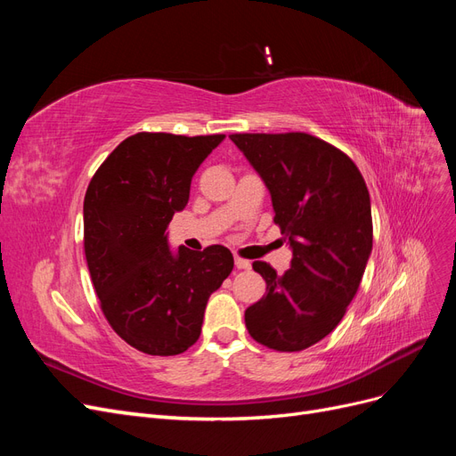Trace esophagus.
<instances>
[{
    "label": "esophagus",
    "instance_id": "34e87169",
    "mask_svg": "<svg viewBox=\"0 0 456 456\" xmlns=\"http://www.w3.org/2000/svg\"><path fill=\"white\" fill-rule=\"evenodd\" d=\"M233 262H236V268H240V270H249L251 268V262L247 258L238 256V255H236V258H233Z\"/></svg>",
    "mask_w": 456,
    "mask_h": 456
}]
</instances>
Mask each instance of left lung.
Here are the masks:
<instances>
[{
  "mask_svg": "<svg viewBox=\"0 0 456 456\" xmlns=\"http://www.w3.org/2000/svg\"><path fill=\"white\" fill-rule=\"evenodd\" d=\"M266 183L273 223L293 247L278 275L253 262L266 295L245 310L249 335L275 352H300L333 330L360 289L372 249L369 190L357 165L308 133L230 134Z\"/></svg>",
  "mask_w": 456,
  "mask_h": 456,
  "instance_id": "1",
  "label": "left lung"
}]
</instances>
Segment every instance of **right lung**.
I'll return each instance as SVG.
<instances>
[{
  "instance_id": "obj_1",
  "label": "right lung",
  "mask_w": 456,
  "mask_h": 456,
  "mask_svg": "<svg viewBox=\"0 0 456 456\" xmlns=\"http://www.w3.org/2000/svg\"><path fill=\"white\" fill-rule=\"evenodd\" d=\"M224 134L136 133L110 154L86 191L84 249L101 310L129 346L176 355L200 338L211 293L233 268L223 245L169 251L167 230L191 176Z\"/></svg>"
}]
</instances>
